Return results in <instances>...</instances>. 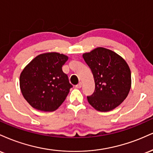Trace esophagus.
I'll return each mask as SVG.
<instances>
[{"label": "esophagus", "mask_w": 153, "mask_h": 153, "mask_svg": "<svg viewBox=\"0 0 153 153\" xmlns=\"http://www.w3.org/2000/svg\"><path fill=\"white\" fill-rule=\"evenodd\" d=\"M82 84L81 83V82H79V83L77 84V85H76V87H76V89H80V88L82 87Z\"/></svg>", "instance_id": "obj_1"}]
</instances>
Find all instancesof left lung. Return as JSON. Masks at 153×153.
<instances>
[{
  "label": "left lung",
  "mask_w": 153,
  "mask_h": 153,
  "mask_svg": "<svg viewBox=\"0 0 153 153\" xmlns=\"http://www.w3.org/2000/svg\"><path fill=\"white\" fill-rule=\"evenodd\" d=\"M94 76L95 89L87 97L100 112H108L126 99L131 88V71L125 59L115 52L98 47L82 55Z\"/></svg>",
  "instance_id": "obj_1"
}]
</instances>
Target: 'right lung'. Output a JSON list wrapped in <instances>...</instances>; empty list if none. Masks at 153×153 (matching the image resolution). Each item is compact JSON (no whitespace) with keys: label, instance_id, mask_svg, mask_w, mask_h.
<instances>
[{"label":"right lung","instance_id":"obj_1","mask_svg":"<svg viewBox=\"0 0 153 153\" xmlns=\"http://www.w3.org/2000/svg\"><path fill=\"white\" fill-rule=\"evenodd\" d=\"M67 60V56L49 52L37 56L23 69L20 75V88L32 107L53 112L64 102L73 87L62 71Z\"/></svg>","mask_w":153,"mask_h":153}]
</instances>
